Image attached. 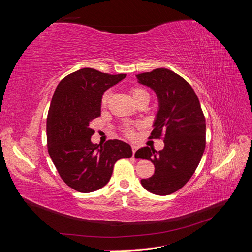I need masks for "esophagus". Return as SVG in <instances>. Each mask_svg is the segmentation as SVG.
<instances>
[{"label": "esophagus", "mask_w": 252, "mask_h": 252, "mask_svg": "<svg viewBox=\"0 0 252 252\" xmlns=\"http://www.w3.org/2000/svg\"><path fill=\"white\" fill-rule=\"evenodd\" d=\"M136 149H138V147H136V146H134V145H132V154H133V157H134V154H135V151H136Z\"/></svg>", "instance_id": "esophagus-1"}]
</instances>
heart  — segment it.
Segmentation results:
<instances>
[{
    "instance_id": "heart-1",
    "label": "heart",
    "mask_w": 252,
    "mask_h": 252,
    "mask_svg": "<svg viewBox=\"0 0 252 252\" xmlns=\"http://www.w3.org/2000/svg\"><path fill=\"white\" fill-rule=\"evenodd\" d=\"M130 93H131V95H132L133 100L136 104L140 103V102H147V103L149 102V93L145 88L140 87V86H134L130 89ZM109 97H110V93L108 90L105 91V93L102 94V96H101V106L103 108L107 106ZM125 132L127 134H130L131 130L129 128H126Z\"/></svg>"
}]
</instances>
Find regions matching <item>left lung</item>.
Returning a JSON list of instances; mask_svg holds the SVG:
<instances>
[{"label": "left lung", "mask_w": 252, "mask_h": 252, "mask_svg": "<svg viewBox=\"0 0 252 252\" xmlns=\"http://www.w3.org/2000/svg\"><path fill=\"white\" fill-rule=\"evenodd\" d=\"M139 83L154 89L158 98V112L150 139H164L165 146L136 150L134 157L155 165V173L142 179L149 192L168 195L178 191L192 177L206 145V121L201 104L190 84L181 75L158 68L136 75Z\"/></svg>", "instance_id": "8db88e82"}]
</instances>
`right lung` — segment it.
Instances as JSON below:
<instances>
[{
	"instance_id": "1",
	"label": "right lung",
	"mask_w": 252,
	"mask_h": 252,
	"mask_svg": "<svg viewBox=\"0 0 252 252\" xmlns=\"http://www.w3.org/2000/svg\"><path fill=\"white\" fill-rule=\"evenodd\" d=\"M126 77L94 68L74 71L59 83L47 116V147L60 177L79 192H93L109 182L113 166L132 156L130 145L108 140L91 143L90 122L101 116L104 91Z\"/></svg>"
}]
</instances>
